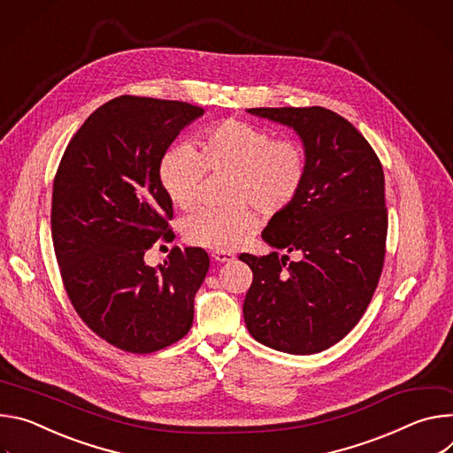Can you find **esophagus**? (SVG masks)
Segmentation results:
<instances>
[{"label": "esophagus", "mask_w": 453, "mask_h": 453, "mask_svg": "<svg viewBox=\"0 0 453 453\" xmlns=\"http://www.w3.org/2000/svg\"><path fill=\"white\" fill-rule=\"evenodd\" d=\"M212 259L218 263H230L235 259V256L232 252H225V250H216V252H212Z\"/></svg>", "instance_id": "esophagus-1"}]
</instances>
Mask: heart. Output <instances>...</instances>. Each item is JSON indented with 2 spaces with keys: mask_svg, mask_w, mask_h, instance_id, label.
I'll list each match as a JSON object with an SVG mask.
<instances>
[{
  "mask_svg": "<svg viewBox=\"0 0 453 453\" xmlns=\"http://www.w3.org/2000/svg\"><path fill=\"white\" fill-rule=\"evenodd\" d=\"M207 173L230 174V207H203L183 221V237L196 246L232 250L257 226L254 211L263 214L286 211L303 190L308 157L293 138H273L244 120H221L201 131L194 147L171 145L160 158L158 180L167 197L180 209H190Z\"/></svg>",
  "mask_w": 453,
  "mask_h": 453,
  "instance_id": "1",
  "label": "heart"
}]
</instances>
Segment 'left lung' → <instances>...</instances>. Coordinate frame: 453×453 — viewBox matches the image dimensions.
<instances>
[{"mask_svg": "<svg viewBox=\"0 0 453 453\" xmlns=\"http://www.w3.org/2000/svg\"><path fill=\"white\" fill-rule=\"evenodd\" d=\"M246 111L298 134L308 174L293 203L263 230L272 248L300 259L288 263L277 252L239 257L254 272L244 324L282 353H320L358 324L378 286L387 239L383 169L362 133L331 110Z\"/></svg>", "mask_w": 453, "mask_h": 453, "instance_id": "8db88e82", "label": "left lung"}]
</instances>
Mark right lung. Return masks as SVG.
Returning a JSON list of instances; mask_svg holds the SVG:
<instances>
[{
	"label": "right lung",
	"instance_id": "obj_1",
	"mask_svg": "<svg viewBox=\"0 0 453 453\" xmlns=\"http://www.w3.org/2000/svg\"><path fill=\"white\" fill-rule=\"evenodd\" d=\"M203 110L122 95L93 111L68 143L52 194V239L61 277L84 324L127 353L183 338L209 272L201 248H173L158 268L143 256L171 239L173 201L158 164Z\"/></svg>",
	"mask_w": 453,
	"mask_h": 453
}]
</instances>
